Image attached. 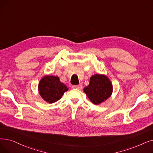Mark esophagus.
I'll return each mask as SVG.
<instances>
[{
	"label": "esophagus",
	"instance_id": "34e87169",
	"mask_svg": "<svg viewBox=\"0 0 153 153\" xmlns=\"http://www.w3.org/2000/svg\"><path fill=\"white\" fill-rule=\"evenodd\" d=\"M72 88L74 89H78V90H81L82 89V85L79 84V85H73Z\"/></svg>",
	"mask_w": 153,
	"mask_h": 153
}]
</instances>
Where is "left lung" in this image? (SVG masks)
<instances>
[{
	"label": "left lung",
	"mask_w": 153,
	"mask_h": 153,
	"mask_svg": "<svg viewBox=\"0 0 153 153\" xmlns=\"http://www.w3.org/2000/svg\"><path fill=\"white\" fill-rule=\"evenodd\" d=\"M84 92L94 104H101L111 96L112 85L109 78L103 74H94L91 77L89 84Z\"/></svg>",
	"instance_id": "1"
}]
</instances>
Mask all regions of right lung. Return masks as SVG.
Here are the masks:
<instances>
[{"label": "right lung", "instance_id": "right-lung-1", "mask_svg": "<svg viewBox=\"0 0 153 153\" xmlns=\"http://www.w3.org/2000/svg\"><path fill=\"white\" fill-rule=\"evenodd\" d=\"M38 89L39 94L48 103L57 101L69 90L67 86L61 82L58 77L54 76H44L39 82Z\"/></svg>", "mask_w": 153, "mask_h": 153}]
</instances>
